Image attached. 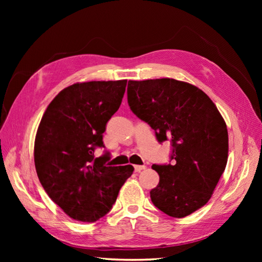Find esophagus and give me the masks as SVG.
<instances>
[{
	"mask_svg": "<svg viewBox=\"0 0 262 262\" xmlns=\"http://www.w3.org/2000/svg\"><path fill=\"white\" fill-rule=\"evenodd\" d=\"M145 168H146L145 165H136V166H134V170H136V171H141V170H143Z\"/></svg>",
	"mask_w": 262,
	"mask_h": 262,
	"instance_id": "1",
	"label": "esophagus"
}]
</instances>
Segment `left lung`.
I'll return each mask as SVG.
<instances>
[{"label": "left lung", "mask_w": 262, "mask_h": 262, "mask_svg": "<svg viewBox=\"0 0 262 262\" xmlns=\"http://www.w3.org/2000/svg\"><path fill=\"white\" fill-rule=\"evenodd\" d=\"M128 104L160 143L171 142L172 164L152 166L160 175L149 192L153 204L178 219L202 208L228 156L226 123L216 106L196 86L173 78L129 81Z\"/></svg>", "instance_id": "1"}]
</instances>
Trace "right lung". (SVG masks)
<instances>
[{
	"instance_id": "obj_1",
	"label": "right lung",
	"mask_w": 262,
	"mask_h": 262,
	"mask_svg": "<svg viewBox=\"0 0 262 262\" xmlns=\"http://www.w3.org/2000/svg\"><path fill=\"white\" fill-rule=\"evenodd\" d=\"M126 80L76 83L61 91L41 118L35 139V166L50 199L67 215L96 222L112 210L132 165L105 166L102 133L121 105Z\"/></svg>"
}]
</instances>
